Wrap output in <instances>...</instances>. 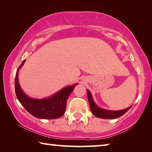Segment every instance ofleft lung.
I'll return each mask as SVG.
<instances>
[{
  "label": "left lung",
  "mask_w": 152,
  "mask_h": 152,
  "mask_svg": "<svg viewBox=\"0 0 152 152\" xmlns=\"http://www.w3.org/2000/svg\"><path fill=\"white\" fill-rule=\"evenodd\" d=\"M87 94H88V99L90 104V107H91V110L95 117L98 118H101V119H117L125 113L128 111L130 109L132 106L129 107L128 108L123 110H107L102 109V108L99 107L94 102L93 97L91 94V91L89 90H86Z\"/></svg>",
  "instance_id": "left-lung-1"
}]
</instances>
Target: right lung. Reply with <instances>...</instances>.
Instances as JSON below:
<instances>
[{"mask_svg":"<svg viewBox=\"0 0 152 152\" xmlns=\"http://www.w3.org/2000/svg\"><path fill=\"white\" fill-rule=\"evenodd\" d=\"M24 60L18 68L15 76V87L17 99L31 115L38 119H53L63 116L65 113L66 101L71 92L78 84L64 87L51 96L43 99H34L28 96L20 88L19 71L25 62Z\"/></svg>","mask_w":152,"mask_h":152,"instance_id":"add662e5","label":"right lung"}]
</instances>
